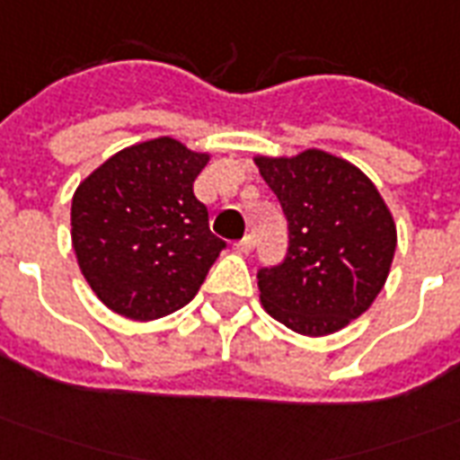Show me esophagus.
<instances>
[{"label":"esophagus","instance_id":"obj_1","mask_svg":"<svg viewBox=\"0 0 460 460\" xmlns=\"http://www.w3.org/2000/svg\"><path fill=\"white\" fill-rule=\"evenodd\" d=\"M252 247H254V237H252V234H244L243 240H237V243H234V250H237V252H243V254L250 252Z\"/></svg>","mask_w":460,"mask_h":460}]
</instances>
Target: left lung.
Masks as SVG:
<instances>
[{
	"mask_svg": "<svg viewBox=\"0 0 460 460\" xmlns=\"http://www.w3.org/2000/svg\"><path fill=\"white\" fill-rule=\"evenodd\" d=\"M289 227L287 257L260 267L267 314L301 336H328L367 311L385 287L397 247L390 210L363 171L308 149L257 159Z\"/></svg>",
	"mask_w": 460,
	"mask_h": 460,
	"instance_id": "left-lung-1",
	"label": "left lung"
}]
</instances>
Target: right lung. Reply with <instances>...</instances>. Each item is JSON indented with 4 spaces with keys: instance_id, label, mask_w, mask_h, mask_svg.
<instances>
[{
    "instance_id": "1",
    "label": "right lung",
    "mask_w": 460,
    "mask_h": 460,
    "mask_svg": "<svg viewBox=\"0 0 460 460\" xmlns=\"http://www.w3.org/2000/svg\"><path fill=\"white\" fill-rule=\"evenodd\" d=\"M208 164L161 137L122 149L73 196V250L97 299L134 321L186 306L226 243L210 233L193 181Z\"/></svg>"
}]
</instances>
